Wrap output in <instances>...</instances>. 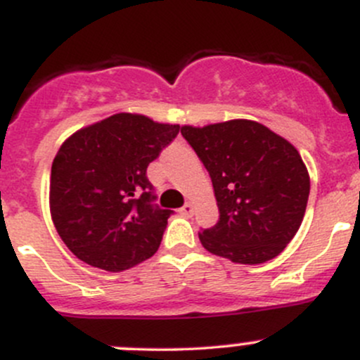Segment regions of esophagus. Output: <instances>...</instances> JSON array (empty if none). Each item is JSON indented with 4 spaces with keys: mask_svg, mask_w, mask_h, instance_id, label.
Segmentation results:
<instances>
[{
    "mask_svg": "<svg viewBox=\"0 0 360 360\" xmlns=\"http://www.w3.org/2000/svg\"><path fill=\"white\" fill-rule=\"evenodd\" d=\"M193 212H195V205H193V203H186V205L179 209V214L184 215V217H191Z\"/></svg>",
    "mask_w": 360,
    "mask_h": 360,
    "instance_id": "34e87169",
    "label": "esophagus"
}]
</instances>
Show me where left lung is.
Returning <instances> with one entry per match:
<instances>
[{"label": "left lung", "mask_w": 360, "mask_h": 360, "mask_svg": "<svg viewBox=\"0 0 360 360\" xmlns=\"http://www.w3.org/2000/svg\"><path fill=\"white\" fill-rule=\"evenodd\" d=\"M181 134L209 170L219 207L217 224L198 233L203 248L250 266L279 255L307 209L310 177L297 148L247 119Z\"/></svg>", "instance_id": "obj_1"}]
</instances>
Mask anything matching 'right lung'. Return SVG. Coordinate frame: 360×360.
<instances>
[{"instance_id": "obj_1", "label": "right lung", "mask_w": 360, "mask_h": 360, "mask_svg": "<svg viewBox=\"0 0 360 360\" xmlns=\"http://www.w3.org/2000/svg\"><path fill=\"white\" fill-rule=\"evenodd\" d=\"M177 132V124L115 113L63 141L51 165L50 210L77 259L120 272L157 252L172 210L153 203L146 169Z\"/></svg>"}]
</instances>
